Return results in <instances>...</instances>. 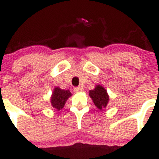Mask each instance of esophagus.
<instances>
[{
  "label": "esophagus",
  "instance_id": "1",
  "mask_svg": "<svg viewBox=\"0 0 159 159\" xmlns=\"http://www.w3.org/2000/svg\"><path fill=\"white\" fill-rule=\"evenodd\" d=\"M73 91H74L75 93H80V92L82 91V89L80 88V87H75V88L73 89Z\"/></svg>",
  "mask_w": 159,
  "mask_h": 159
}]
</instances>
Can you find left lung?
Returning a JSON list of instances; mask_svg holds the SVG:
<instances>
[{"label": "left lung", "instance_id": "left-lung-1", "mask_svg": "<svg viewBox=\"0 0 159 159\" xmlns=\"http://www.w3.org/2000/svg\"><path fill=\"white\" fill-rule=\"evenodd\" d=\"M89 95L93 99L95 105L98 109L106 107L109 101V97L107 95V91L102 86H96L95 89L90 90Z\"/></svg>", "mask_w": 159, "mask_h": 159}]
</instances>
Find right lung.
Here are the masks:
<instances>
[{"label":"right lung","mask_w":159,"mask_h":159,"mask_svg":"<svg viewBox=\"0 0 159 159\" xmlns=\"http://www.w3.org/2000/svg\"><path fill=\"white\" fill-rule=\"evenodd\" d=\"M71 95L70 92L69 90L61 89L58 87H56L51 98V102L52 106L55 109L61 110L64 107L66 103V101Z\"/></svg>","instance_id":"obj_1"}]
</instances>
